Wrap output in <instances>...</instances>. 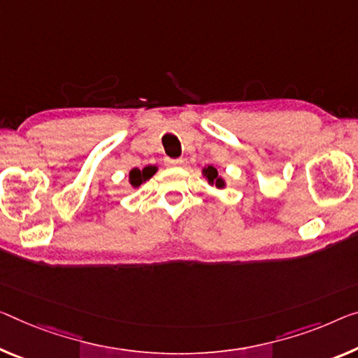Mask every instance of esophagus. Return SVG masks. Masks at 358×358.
Returning <instances> with one entry per match:
<instances>
[{
    "label": "esophagus",
    "instance_id": "obj_1",
    "mask_svg": "<svg viewBox=\"0 0 358 358\" xmlns=\"http://www.w3.org/2000/svg\"><path fill=\"white\" fill-rule=\"evenodd\" d=\"M182 163H184L182 158H166L168 166H179V164H182Z\"/></svg>",
    "mask_w": 358,
    "mask_h": 358
}]
</instances>
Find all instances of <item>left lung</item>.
I'll return each mask as SVG.
<instances>
[{
	"instance_id": "1",
	"label": "left lung",
	"mask_w": 358,
	"mask_h": 358,
	"mask_svg": "<svg viewBox=\"0 0 358 358\" xmlns=\"http://www.w3.org/2000/svg\"><path fill=\"white\" fill-rule=\"evenodd\" d=\"M203 176L208 179V182L211 185H216L217 189H224L225 182L221 176L217 174V169L214 166H208V168H203Z\"/></svg>"
}]
</instances>
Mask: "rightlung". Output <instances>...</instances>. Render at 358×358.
Instances as JSON below:
<instances>
[{"label": "right lung", "instance_id": "add662e5", "mask_svg": "<svg viewBox=\"0 0 358 358\" xmlns=\"http://www.w3.org/2000/svg\"><path fill=\"white\" fill-rule=\"evenodd\" d=\"M157 173V166H145L144 169L134 168L129 171V184L133 187H139L142 182H145Z\"/></svg>", "mask_w": 358, "mask_h": 358}]
</instances>
